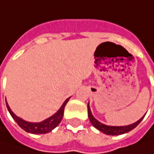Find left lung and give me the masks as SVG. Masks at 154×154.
<instances>
[{"label": "left lung", "mask_w": 154, "mask_h": 154, "mask_svg": "<svg viewBox=\"0 0 154 154\" xmlns=\"http://www.w3.org/2000/svg\"><path fill=\"white\" fill-rule=\"evenodd\" d=\"M87 110H88L89 120H90L92 125L96 128L97 129H98L99 131L103 132V134H109V135H118V134H122L128 133V132L131 131L132 129H134V128L139 124L140 122H141V120L144 118V116L146 115L145 114V115L143 116L140 120L134 122L132 124H129V125H126V126H109V125H106V124H103L102 122H100L92 116L89 103L87 104Z\"/></svg>", "instance_id": "left-lung-1"}]
</instances>
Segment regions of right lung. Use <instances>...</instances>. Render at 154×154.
<instances>
[{"label": "right lung", "instance_id": "right-lung-1", "mask_svg": "<svg viewBox=\"0 0 154 154\" xmlns=\"http://www.w3.org/2000/svg\"><path fill=\"white\" fill-rule=\"evenodd\" d=\"M69 98H67L64 101V103H62L61 108L58 109L54 115H52L50 117H48L47 119L40 122H31L23 120L22 118L15 115L14 113L12 111V109H10L8 102H6V103H7V108L8 109L10 115L12 116L14 120L18 123V125L22 129H24L25 131H26L28 133L34 134H41L50 133L55 128L59 125V123L62 122L63 113H64V108H65L66 104L68 102Z\"/></svg>", "mask_w": 154, "mask_h": 154}]
</instances>
